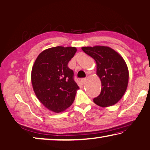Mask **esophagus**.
<instances>
[{"mask_svg":"<svg viewBox=\"0 0 150 150\" xmlns=\"http://www.w3.org/2000/svg\"><path fill=\"white\" fill-rule=\"evenodd\" d=\"M86 80V78H83V79H81V83H82L83 84H84V83H85Z\"/></svg>","mask_w":150,"mask_h":150,"instance_id":"34e87169","label":"esophagus"}]
</instances>
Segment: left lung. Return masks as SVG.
Masks as SVG:
<instances>
[{
    "label": "left lung",
    "instance_id": "obj_1",
    "mask_svg": "<svg viewBox=\"0 0 150 150\" xmlns=\"http://www.w3.org/2000/svg\"><path fill=\"white\" fill-rule=\"evenodd\" d=\"M82 50L96 61V74L101 80V92L94 102L103 108L115 104L123 96L129 82V69L124 59L108 47H85Z\"/></svg>",
    "mask_w": 150,
    "mask_h": 150
}]
</instances>
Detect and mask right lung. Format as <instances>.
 I'll use <instances>...</instances> for the list:
<instances>
[{
  "mask_svg": "<svg viewBox=\"0 0 150 150\" xmlns=\"http://www.w3.org/2000/svg\"><path fill=\"white\" fill-rule=\"evenodd\" d=\"M77 52L75 47H56L47 49L35 60L31 83L37 98L53 112L66 110L74 101L79 88L73 71L67 64Z\"/></svg>",
  "mask_w": 150,
  "mask_h": 150,
  "instance_id": "right-lung-1",
  "label": "right lung"
}]
</instances>
